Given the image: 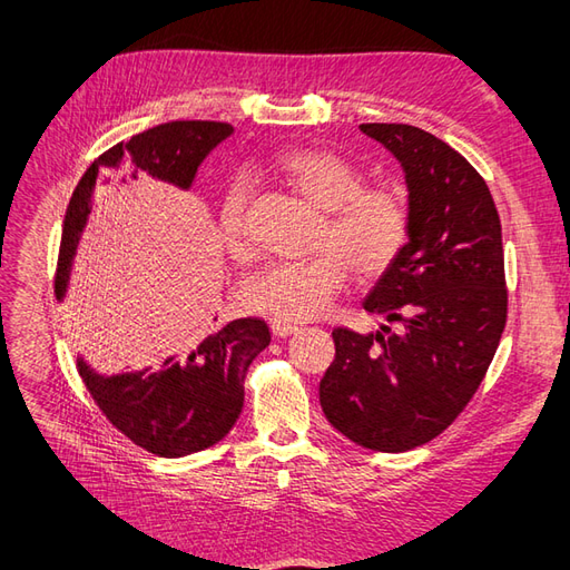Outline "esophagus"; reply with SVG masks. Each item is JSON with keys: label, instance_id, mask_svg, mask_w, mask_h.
<instances>
[{"label": "esophagus", "instance_id": "1", "mask_svg": "<svg viewBox=\"0 0 570 570\" xmlns=\"http://www.w3.org/2000/svg\"><path fill=\"white\" fill-rule=\"evenodd\" d=\"M272 333L276 335V337H288V335H294V333H298V325L296 323H288V321H272Z\"/></svg>", "mask_w": 570, "mask_h": 570}]
</instances>
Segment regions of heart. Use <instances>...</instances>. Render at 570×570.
Returning <instances> with one entry per match:
<instances>
[{
  "label": "heart",
  "mask_w": 570,
  "mask_h": 570,
  "mask_svg": "<svg viewBox=\"0 0 570 570\" xmlns=\"http://www.w3.org/2000/svg\"><path fill=\"white\" fill-rule=\"evenodd\" d=\"M276 174L325 213L321 252L308 259L266 264L245 282L242 301L276 321H311L343 292L350 266L365 278L392 269L409 242V203L392 186H365V174L328 149L286 151L276 159ZM245 213L247 186L235 180L220 205V237L235 259L252 254Z\"/></svg>",
  "instance_id": "1"
}]
</instances>
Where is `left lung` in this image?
<instances>
[{"label": "left lung", "mask_w": 570, "mask_h": 570, "mask_svg": "<svg viewBox=\"0 0 570 570\" xmlns=\"http://www.w3.org/2000/svg\"><path fill=\"white\" fill-rule=\"evenodd\" d=\"M360 129L396 156L409 188L406 247L362 304L402 331L335 328L321 406L353 443L404 453L451 426L500 345L502 225L485 180L445 141L411 125Z\"/></svg>", "instance_id": "left-lung-1"}]
</instances>
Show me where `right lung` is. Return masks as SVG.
Returning <instances> with one entry per match:
<instances>
[{"label":"right lung","instance_id":"1","mask_svg":"<svg viewBox=\"0 0 570 570\" xmlns=\"http://www.w3.org/2000/svg\"><path fill=\"white\" fill-rule=\"evenodd\" d=\"M229 135L233 127L225 122H166L98 156L68 203L56 298L63 301L68 292L72 257L102 178L135 184L139 176H151L188 190L205 156ZM269 343V325L262 318H237L166 357L159 370L105 377L78 357V372L107 421L129 441L159 458H184L223 441L235 426L245 404L247 370Z\"/></svg>","mask_w":570,"mask_h":570}]
</instances>
